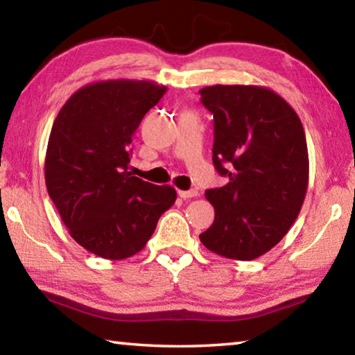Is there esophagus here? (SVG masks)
<instances>
[{
    "mask_svg": "<svg viewBox=\"0 0 355 355\" xmlns=\"http://www.w3.org/2000/svg\"><path fill=\"white\" fill-rule=\"evenodd\" d=\"M178 196L182 197V199H191V197H197L199 196V192L196 189H191V191H178Z\"/></svg>",
    "mask_w": 355,
    "mask_h": 355,
    "instance_id": "obj_1",
    "label": "esophagus"
}]
</instances>
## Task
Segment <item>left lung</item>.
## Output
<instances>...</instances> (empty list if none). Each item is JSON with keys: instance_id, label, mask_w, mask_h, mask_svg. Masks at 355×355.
I'll return each mask as SVG.
<instances>
[{"instance_id": "1", "label": "left lung", "mask_w": 355, "mask_h": 355, "mask_svg": "<svg viewBox=\"0 0 355 355\" xmlns=\"http://www.w3.org/2000/svg\"><path fill=\"white\" fill-rule=\"evenodd\" d=\"M199 94L214 119V167L228 177L225 186L205 192L214 222L199 238L220 257L255 260L286 235L307 194L302 122L263 86L216 84Z\"/></svg>"}]
</instances>
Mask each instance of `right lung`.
<instances>
[{
  "label": "right lung",
  "mask_w": 355,
  "mask_h": 355,
  "mask_svg": "<svg viewBox=\"0 0 355 355\" xmlns=\"http://www.w3.org/2000/svg\"><path fill=\"white\" fill-rule=\"evenodd\" d=\"M166 87L147 80L91 83L53 123L45 155L48 196L70 236L91 254L125 260L146 248L177 199L130 172V144Z\"/></svg>",
  "instance_id": "obj_1"
}]
</instances>
